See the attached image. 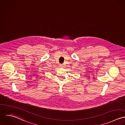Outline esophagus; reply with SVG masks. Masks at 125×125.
<instances>
[{
    "mask_svg": "<svg viewBox=\"0 0 125 125\" xmlns=\"http://www.w3.org/2000/svg\"><path fill=\"white\" fill-rule=\"evenodd\" d=\"M63 65H62V64H60V65H59L60 67H63Z\"/></svg>",
    "mask_w": 125,
    "mask_h": 125,
    "instance_id": "esophagus-1",
    "label": "esophagus"
}]
</instances>
